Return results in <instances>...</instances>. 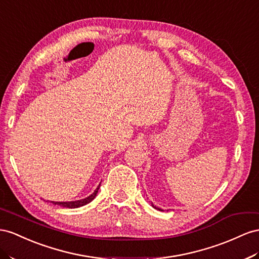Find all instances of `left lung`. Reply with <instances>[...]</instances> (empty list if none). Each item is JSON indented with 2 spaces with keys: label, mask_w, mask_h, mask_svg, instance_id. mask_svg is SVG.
<instances>
[{
  "label": "left lung",
  "mask_w": 259,
  "mask_h": 259,
  "mask_svg": "<svg viewBox=\"0 0 259 259\" xmlns=\"http://www.w3.org/2000/svg\"><path fill=\"white\" fill-rule=\"evenodd\" d=\"M155 208H156V207H155ZM158 209H159V208H158ZM159 210H161V209H159Z\"/></svg>",
  "instance_id": "1"
}]
</instances>
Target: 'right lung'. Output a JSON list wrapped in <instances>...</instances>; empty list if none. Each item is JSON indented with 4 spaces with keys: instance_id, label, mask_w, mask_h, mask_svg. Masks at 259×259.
I'll list each match as a JSON object with an SVG mask.
<instances>
[{
    "instance_id": "1",
    "label": "right lung",
    "mask_w": 259,
    "mask_h": 259,
    "mask_svg": "<svg viewBox=\"0 0 259 259\" xmlns=\"http://www.w3.org/2000/svg\"><path fill=\"white\" fill-rule=\"evenodd\" d=\"M99 187H100V185L97 187V190L92 195H90V196H88L85 199H80V200H76V201H68V202H60V201L54 202L53 201V204L54 205H60V206L64 207V208H78V207H81L83 205L89 204V202L96 197V195L98 193V190H99Z\"/></svg>"
}]
</instances>
